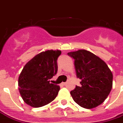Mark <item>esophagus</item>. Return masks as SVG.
Listing matches in <instances>:
<instances>
[{
    "mask_svg": "<svg viewBox=\"0 0 123 123\" xmlns=\"http://www.w3.org/2000/svg\"><path fill=\"white\" fill-rule=\"evenodd\" d=\"M66 84H67L66 82H62V83H61V84L62 85V86H65Z\"/></svg>",
    "mask_w": 123,
    "mask_h": 123,
    "instance_id": "obj_1",
    "label": "esophagus"
}]
</instances>
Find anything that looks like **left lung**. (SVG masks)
<instances>
[{"mask_svg":"<svg viewBox=\"0 0 123 123\" xmlns=\"http://www.w3.org/2000/svg\"><path fill=\"white\" fill-rule=\"evenodd\" d=\"M75 60L76 73L81 86L70 92L73 100L80 107L91 109L107 99L112 88L113 75L107 64L92 52L79 50L68 52Z\"/></svg>","mask_w":123,"mask_h":123,"instance_id":"obj_1","label":"left lung"}]
</instances>
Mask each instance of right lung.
Wrapping results in <instances>:
<instances>
[{"instance_id": "add662e5", "label": "right lung", "mask_w": 123, "mask_h": 123, "mask_svg": "<svg viewBox=\"0 0 123 123\" xmlns=\"http://www.w3.org/2000/svg\"><path fill=\"white\" fill-rule=\"evenodd\" d=\"M61 50H47L37 54L22 69L18 78L19 92L24 102L31 107H41L54 100L60 87L50 83L57 72Z\"/></svg>"}]
</instances>
